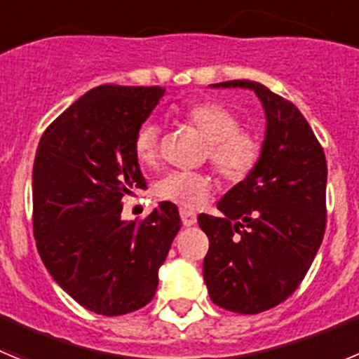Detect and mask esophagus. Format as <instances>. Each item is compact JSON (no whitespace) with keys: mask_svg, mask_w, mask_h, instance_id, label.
<instances>
[{"mask_svg":"<svg viewBox=\"0 0 359 359\" xmlns=\"http://www.w3.org/2000/svg\"><path fill=\"white\" fill-rule=\"evenodd\" d=\"M180 215H182L183 226H194L196 221H198L194 212H190V210H180Z\"/></svg>","mask_w":359,"mask_h":359,"instance_id":"esophagus-1","label":"esophagus"}]
</instances>
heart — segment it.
<instances>
[{
	"label": "heart",
	"mask_w": 359,
	"mask_h": 359,
	"mask_svg": "<svg viewBox=\"0 0 359 359\" xmlns=\"http://www.w3.org/2000/svg\"><path fill=\"white\" fill-rule=\"evenodd\" d=\"M187 122L208 142V160L224 180L241 182L248 176L261 158V144L250 133L241 131L236 115L217 104H198L187 111ZM160 128L142 123L133 140L136 161L152 167L158 160ZM212 190V177L203 172L174 170L156 185V196L182 208H199Z\"/></svg>",
	"instance_id": "obj_1"
}]
</instances>
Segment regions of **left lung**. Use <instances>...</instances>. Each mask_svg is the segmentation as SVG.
<instances>
[{
    "label": "left lung",
    "instance_id": "8db88e82",
    "mask_svg": "<svg viewBox=\"0 0 359 359\" xmlns=\"http://www.w3.org/2000/svg\"><path fill=\"white\" fill-rule=\"evenodd\" d=\"M210 88L252 90L264 107L259 163L219 199L221 217H198L210 241L203 278L212 302L255 315L284 302L315 261L325 231L327 163L315 133L290 100L253 81Z\"/></svg>",
    "mask_w": 359,
    "mask_h": 359
}]
</instances>
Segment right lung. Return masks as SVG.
<instances>
[{
    "label": "right lung",
    "instance_id": "add662e5",
    "mask_svg": "<svg viewBox=\"0 0 359 359\" xmlns=\"http://www.w3.org/2000/svg\"><path fill=\"white\" fill-rule=\"evenodd\" d=\"M163 93L158 86H98L53 120L37 145V250L53 280L97 315H128L151 302L182 228L169 201L138 224L120 215L123 196L145 189L133 140Z\"/></svg>",
    "mask_w": 359,
    "mask_h": 359
}]
</instances>
